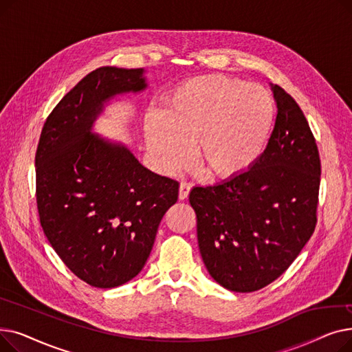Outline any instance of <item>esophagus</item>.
Here are the masks:
<instances>
[{
	"instance_id": "34e87169",
	"label": "esophagus",
	"mask_w": 352,
	"mask_h": 352,
	"mask_svg": "<svg viewBox=\"0 0 352 352\" xmlns=\"http://www.w3.org/2000/svg\"><path fill=\"white\" fill-rule=\"evenodd\" d=\"M190 191H191V184L190 182H181L179 184V199H187L188 195H190Z\"/></svg>"
}]
</instances>
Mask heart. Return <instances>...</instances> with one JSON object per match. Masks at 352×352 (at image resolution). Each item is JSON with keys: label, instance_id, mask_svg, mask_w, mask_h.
<instances>
[{"label": "heart", "instance_id": "1", "mask_svg": "<svg viewBox=\"0 0 352 352\" xmlns=\"http://www.w3.org/2000/svg\"><path fill=\"white\" fill-rule=\"evenodd\" d=\"M274 101L261 85L226 76L195 77L173 89L164 113L145 120L158 168L174 171L191 157L208 175L230 178L258 160L267 145Z\"/></svg>", "mask_w": 352, "mask_h": 352}]
</instances>
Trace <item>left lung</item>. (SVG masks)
Returning <instances> with one entry per match:
<instances>
[{"label":"left lung","instance_id":"left-lung-1","mask_svg":"<svg viewBox=\"0 0 352 352\" xmlns=\"http://www.w3.org/2000/svg\"><path fill=\"white\" fill-rule=\"evenodd\" d=\"M276 118L264 153L217 186L194 187L198 247L210 275L235 292L283 275L317 226L321 161L300 105L272 85Z\"/></svg>","mask_w":352,"mask_h":352}]
</instances>
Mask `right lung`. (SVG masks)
Here are the masks:
<instances>
[{
	"label": "right lung",
	"mask_w": 352,
	"mask_h": 352,
	"mask_svg": "<svg viewBox=\"0 0 352 352\" xmlns=\"http://www.w3.org/2000/svg\"><path fill=\"white\" fill-rule=\"evenodd\" d=\"M146 88L142 68L101 67L52 109L35 154L36 207L51 247L84 283L133 280L153 250L179 184L150 171L121 142L91 126L104 104Z\"/></svg>",
	"instance_id": "add662e5"
}]
</instances>
